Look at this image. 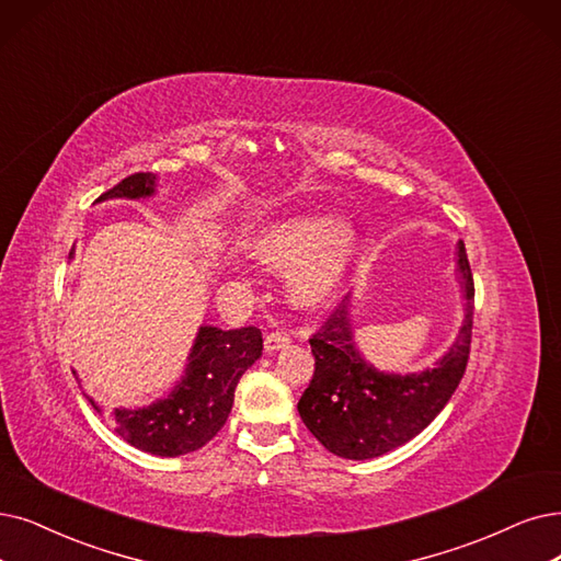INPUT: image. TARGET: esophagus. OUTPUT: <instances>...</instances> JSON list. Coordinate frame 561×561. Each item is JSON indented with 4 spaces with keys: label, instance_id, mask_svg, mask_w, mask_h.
Here are the masks:
<instances>
[{
    "label": "esophagus",
    "instance_id": "esophagus-1",
    "mask_svg": "<svg viewBox=\"0 0 561 561\" xmlns=\"http://www.w3.org/2000/svg\"><path fill=\"white\" fill-rule=\"evenodd\" d=\"M287 343H289V333L287 331H272V333H266L264 350L266 352H276V350L285 347Z\"/></svg>",
    "mask_w": 561,
    "mask_h": 561
}]
</instances>
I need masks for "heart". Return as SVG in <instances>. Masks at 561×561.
Segmentation results:
<instances>
[{"label":"heart","instance_id":"heart-1","mask_svg":"<svg viewBox=\"0 0 561 561\" xmlns=\"http://www.w3.org/2000/svg\"><path fill=\"white\" fill-rule=\"evenodd\" d=\"M358 245L350 220L322 211H297L264 220L249 239V253L264 266H287L285 293L295 306L320 308L343 285Z\"/></svg>","mask_w":561,"mask_h":561}]
</instances>
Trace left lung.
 <instances>
[{
	"instance_id": "1",
	"label": "left lung",
	"mask_w": 561,
	"mask_h": 561,
	"mask_svg": "<svg viewBox=\"0 0 561 561\" xmlns=\"http://www.w3.org/2000/svg\"><path fill=\"white\" fill-rule=\"evenodd\" d=\"M458 272L465 320L435 368L398 375L370 366L352 339L350 295L312 333L316 373L297 410L327 451L347 460L385 456L416 437L444 410L465 375L472 343L474 278L462 241H458Z\"/></svg>"
}]
</instances>
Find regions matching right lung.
<instances>
[{"label":"right lung","instance_id":"obj_1","mask_svg":"<svg viewBox=\"0 0 561 561\" xmlns=\"http://www.w3.org/2000/svg\"><path fill=\"white\" fill-rule=\"evenodd\" d=\"M153 191L156 176L138 172L105 191L96 203L115 197H151ZM260 354L262 331L257 327L230 331L199 327L184 377L165 398L138 410H105L94 398H89V402L119 437L145 454L163 458L193 454L226 425L239 379L257 362Z\"/></svg>","mask_w":561,"mask_h":561}]
</instances>
